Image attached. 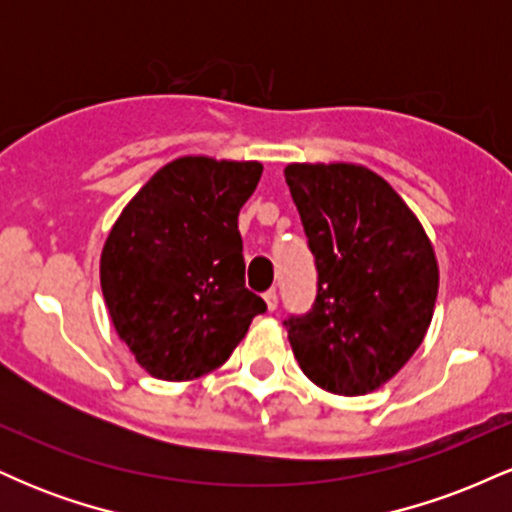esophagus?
<instances>
[{"label":"esophagus","instance_id":"34e87169","mask_svg":"<svg viewBox=\"0 0 512 512\" xmlns=\"http://www.w3.org/2000/svg\"><path fill=\"white\" fill-rule=\"evenodd\" d=\"M264 303H267L269 310H276V305H279V296H276L274 289H269L264 293Z\"/></svg>","mask_w":512,"mask_h":512}]
</instances>
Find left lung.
<instances>
[{"mask_svg": "<svg viewBox=\"0 0 512 512\" xmlns=\"http://www.w3.org/2000/svg\"><path fill=\"white\" fill-rule=\"evenodd\" d=\"M284 178L317 269L313 308L284 322L291 349L317 387L366 395L424 342L438 296L436 252L373 170L291 163Z\"/></svg>", "mask_w": 512, "mask_h": 512, "instance_id": "1", "label": "left lung"}]
</instances>
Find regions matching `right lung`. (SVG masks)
<instances>
[{"label":"right lung","instance_id":"add662e5","mask_svg":"<svg viewBox=\"0 0 512 512\" xmlns=\"http://www.w3.org/2000/svg\"><path fill=\"white\" fill-rule=\"evenodd\" d=\"M257 161L182 156L122 209L103 245L101 289L120 339L158 380H192L233 354L267 310L245 289L240 207Z\"/></svg>","mask_w":512,"mask_h":512}]
</instances>
